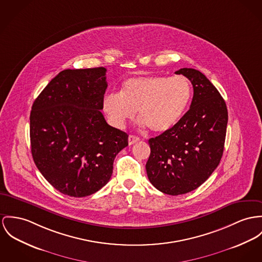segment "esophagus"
Returning a JSON list of instances; mask_svg holds the SVG:
<instances>
[{
	"instance_id": "1",
	"label": "esophagus",
	"mask_w": 262,
	"mask_h": 262,
	"mask_svg": "<svg viewBox=\"0 0 262 262\" xmlns=\"http://www.w3.org/2000/svg\"><path fill=\"white\" fill-rule=\"evenodd\" d=\"M139 141H140L139 137H136V136H133V135L128 136V144L129 145H132V144H134V143H136Z\"/></svg>"
}]
</instances>
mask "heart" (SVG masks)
Listing matches in <instances>:
<instances>
[{
    "label": "heart",
    "instance_id": "heart-1",
    "mask_svg": "<svg viewBox=\"0 0 262 262\" xmlns=\"http://www.w3.org/2000/svg\"><path fill=\"white\" fill-rule=\"evenodd\" d=\"M191 96V82L184 76H140L123 81L121 93L105 95L101 104L118 128L133 120L138 111L141 125L164 133L181 120Z\"/></svg>",
    "mask_w": 262,
    "mask_h": 262
}]
</instances>
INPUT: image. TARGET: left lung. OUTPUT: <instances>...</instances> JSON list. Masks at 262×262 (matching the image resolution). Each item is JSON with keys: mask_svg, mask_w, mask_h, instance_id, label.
Returning <instances> with one entry per match:
<instances>
[{"mask_svg": "<svg viewBox=\"0 0 262 262\" xmlns=\"http://www.w3.org/2000/svg\"><path fill=\"white\" fill-rule=\"evenodd\" d=\"M193 86L189 110L171 128L148 140L147 178L161 192L187 193L206 181L222 160L227 107L220 92L200 71L183 68Z\"/></svg>", "mask_w": 262, "mask_h": 262, "instance_id": "left-lung-1", "label": "left lung"}]
</instances>
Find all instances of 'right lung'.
Returning <instances> with one entry per match:
<instances>
[{
    "instance_id": "right-lung-1",
    "label": "right lung",
    "mask_w": 262,
    "mask_h": 262,
    "mask_svg": "<svg viewBox=\"0 0 262 262\" xmlns=\"http://www.w3.org/2000/svg\"><path fill=\"white\" fill-rule=\"evenodd\" d=\"M106 69L64 70L42 90L30 116L31 150L42 177L61 193L91 195L112 177L128 136L101 110Z\"/></svg>"
}]
</instances>
